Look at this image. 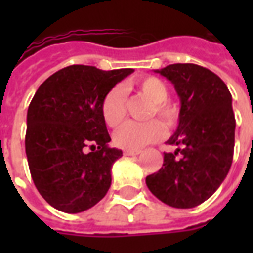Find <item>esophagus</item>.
I'll return each instance as SVG.
<instances>
[{
    "instance_id": "34e87169",
    "label": "esophagus",
    "mask_w": 253,
    "mask_h": 253,
    "mask_svg": "<svg viewBox=\"0 0 253 253\" xmlns=\"http://www.w3.org/2000/svg\"><path fill=\"white\" fill-rule=\"evenodd\" d=\"M142 152L141 149H126L123 153H125V156H137V154H139Z\"/></svg>"
}]
</instances>
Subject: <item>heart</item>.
Instances as JSON below:
<instances>
[{
	"mask_svg": "<svg viewBox=\"0 0 253 253\" xmlns=\"http://www.w3.org/2000/svg\"><path fill=\"white\" fill-rule=\"evenodd\" d=\"M134 88L145 96L152 105L149 108V116L159 115L168 127L176 126L179 121V107L172 103L168 97V86L163 80L153 76L135 80ZM101 115L110 127L121 126L126 118V97L125 89L122 86H114L110 89L101 100ZM165 135V127L157 119L137 123L128 122L115 132L114 142L123 149H141L149 143L157 142Z\"/></svg>",
	"mask_w": 253,
	"mask_h": 253,
	"instance_id": "b5f03b06",
	"label": "heart"
}]
</instances>
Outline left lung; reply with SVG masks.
I'll list each match as a JSON object with an SVG mask.
<instances>
[{
  "instance_id": "8db88e82",
  "label": "left lung",
  "mask_w": 253,
  "mask_h": 253,
  "mask_svg": "<svg viewBox=\"0 0 253 253\" xmlns=\"http://www.w3.org/2000/svg\"><path fill=\"white\" fill-rule=\"evenodd\" d=\"M173 84L180 97L179 126L167 141L177 146L164 153L159 172L146 177L156 198L176 209L209 199L228 175L234 150L232 94L215 73L194 63H173L156 70Z\"/></svg>"
}]
</instances>
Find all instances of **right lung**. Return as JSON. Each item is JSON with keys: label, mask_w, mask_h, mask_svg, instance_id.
<instances>
[{"label": "right lung", "mask_w": 253, "mask_h": 253, "mask_svg": "<svg viewBox=\"0 0 253 253\" xmlns=\"http://www.w3.org/2000/svg\"><path fill=\"white\" fill-rule=\"evenodd\" d=\"M132 72L72 65L36 90L27 114L25 153L35 187L57 210L85 211L110 190L111 168L122 150L108 148L111 138L100 105L105 93Z\"/></svg>", "instance_id": "add662e5"}]
</instances>
